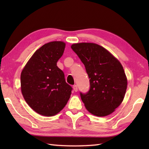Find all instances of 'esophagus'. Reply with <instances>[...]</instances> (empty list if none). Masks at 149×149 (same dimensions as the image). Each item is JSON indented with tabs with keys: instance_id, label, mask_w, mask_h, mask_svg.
<instances>
[{
	"instance_id": "34e87169",
	"label": "esophagus",
	"mask_w": 149,
	"mask_h": 149,
	"mask_svg": "<svg viewBox=\"0 0 149 149\" xmlns=\"http://www.w3.org/2000/svg\"><path fill=\"white\" fill-rule=\"evenodd\" d=\"M73 89H74V91H75V92H77V90H78V88H77V85H74V86H73Z\"/></svg>"
}]
</instances>
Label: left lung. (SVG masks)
Segmentation results:
<instances>
[{
  "label": "left lung",
  "mask_w": 149,
  "mask_h": 149,
  "mask_svg": "<svg viewBox=\"0 0 149 149\" xmlns=\"http://www.w3.org/2000/svg\"><path fill=\"white\" fill-rule=\"evenodd\" d=\"M90 79L86 93L80 92L86 109L97 116L111 114L122 102L127 80L121 63L108 50L92 43L73 44Z\"/></svg>",
  "instance_id": "8db88e82"
}]
</instances>
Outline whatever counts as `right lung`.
I'll list each match as a JSON object with an SVG mask.
<instances>
[{"label": "right lung", "instance_id": "add662e5", "mask_svg": "<svg viewBox=\"0 0 149 149\" xmlns=\"http://www.w3.org/2000/svg\"><path fill=\"white\" fill-rule=\"evenodd\" d=\"M65 48L63 42L45 44L34 53L21 73L22 93L28 105L40 115H56L70 97L72 88L57 66Z\"/></svg>", "mask_w": 149, "mask_h": 149}]
</instances>
